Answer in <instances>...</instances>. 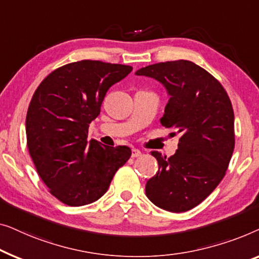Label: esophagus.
I'll use <instances>...</instances> for the list:
<instances>
[{
    "mask_svg": "<svg viewBox=\"0 0 259 259\" xmlns=\"http://www.w3.org/2000/svg\"><path fill=\"white\" fill-rule=\"evenodd\" d=\"M140 156H142V152L141 150H138V149H133L131 150V157H140Z\"/></svg>",
    "mask_w": 259,
    "mask_h": 259,
    "instance_id": "1",
    "label": "esophagus"
}]
</instances>
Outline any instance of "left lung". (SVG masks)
Instances as JSON below:
<instances>
[{"label":"left lung","instance_id":"1","mask_svg":"<svg viewBox=\"0 0 259 259\" xmlns=\"http://www.w3.org/2000/svg\"><path fill=\"white\" fill-rule=\"evenodd\" d=\"M165 87L170 95L161 124L178 135L175 155L152 151L158 171L145 194L161 209L184 212L198 205L223 180L235 149V115L223 85L205 69L178 60L136 71Z\"/></svg>","mask_w":259,"mask_h":259}]
</instances>
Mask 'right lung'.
I'll list each match as a JSON object with an SVG mask.
<instances>
[{
	"instance_id": "obj_1",
	"label": "right lung",
	"mask_w": 259,
	"mask_h": 259,
	"mask_svg": "<svg viewBox=\"0 0 259 259\" xmlns=\"http://www.w3.org/2000/svg\"><path fill=\"white\" fill-rule=\"evenodd\" d=\"M131 70L101 61L72 62L50 72L32 95L25 118L29 154L50 194L67 205L101 198L130 158V148L88 141V130L109 88Z\"/></svg>"
}]
</instances>
